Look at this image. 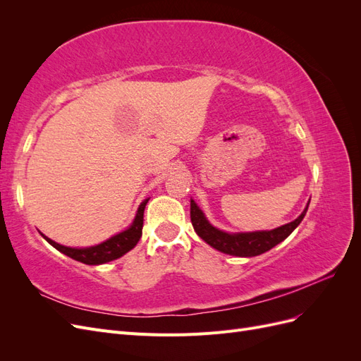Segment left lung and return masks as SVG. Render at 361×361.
<instances>
[{"label":"left lung","mask_w":361,"mask_h":361,"mask_svg":"<svg viewBox=\"0 0 361 361\" xmlns=\"http://www.w3.org/2000/svg\"><path fill=\"white\" fill-rule=\"evenodd\" d=\"M309 203L304 207V211L297 220H293L285 226H280L277 228H272V231L228 233L214 227L207 221L203 211L197 206V203L191 199V223L195 233L212 248L221 251L224 255L238 257H253L265 253V251L276 247L281 241H285L302 221L305 212L309 209Z\"/></svg>","instance_id":"left-lung-1"}]
</instances>
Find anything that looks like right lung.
Masks as SVG:
<instances>
[{
	"instance_id": "add662e5",
	"label": "right lung",
	"mask_w": 361,
	"mask_h": 361,
	"mask_svg": "<svg viewBox=\"0 0 361 361\" xmlns=\"http://www.w3.org/2000/svg\"><path fill=\"white\" fill-rule=\"evenodd\" d=\"M147 202H149V199L143 200L138 206V211L135 214L133 224H130L128 228H125L123 232L111 236L110 239H106V241L97 244V245L85 247V248L66 247V245H61V244H57L56 241H52V239H49L43 233H40V235L45 238L54 248H57L60 253L66 255L78 262H82V264H85V265L106 264V262H111L114 259H118L123 255H126L128 251L133 250L137 245V243L140 241L141 232H143V215H145V207H146Z\"/></svg>"
}]
</instances>
